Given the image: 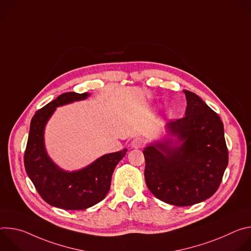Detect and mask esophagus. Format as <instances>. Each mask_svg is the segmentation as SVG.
<instances>
[{
    "mask_svg": "<svg viewBox=\"0 0 251 251\" xmlns=\"http://www.w3.org/2000/svg\"><path fill=\"white\" fill-rule=\"evenodd\" d=\"M145 142H144V139L141 138V137H136L132 140L131 142V146L135 149H139V148H142L143 146H144Z\"/></svg>",
    "mask_w": 251,
    "mask_h": 251,
    "instance_id": "esophagus-1",
    "label": "esophagus"
}]
</instances>
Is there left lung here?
Here are the masks:
<instances>
[{"instance_id": "obj_1", "label": "left lung", "mask_w": 251, "mask_h": 251, "mask_svg": "<svg viewBox=\"0 0 251 251\" xmlns=\"http://www.w3.org/2000/svg\"><path fill=\"white\" fill-rule=\"evenodd\" d=\"M185 117L171 120L167 130L176 137L143 151L145 181L160 201L176 206L199 203L210 198L222 183L228 164L224 123L194 92L184 90Z\"/></svg>"}]
</instances>
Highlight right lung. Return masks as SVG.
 <instances>
[{
  "label": "right lung",
  "instance_id": "add662e5",
  "mask_svg": "<svg viewBox=\"0 0 251 251\" xmlns=\"http://www.w3.org/2000/svg\"><path fill=\"white\" fill-rule=\"evenodd\" d=\"M89 94L65 92L44 106L30 121L24 163L26 174L40 196L49 204L62 209H85L101 201L110 190L113 171L127 149L106 154L84 169L65 172L48 156L45 127L58 106L83 100Z\"/></svg>",
  "mask_w": 251,
  "mask_h": 251
}]
</instances>
